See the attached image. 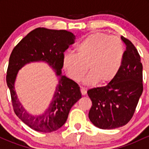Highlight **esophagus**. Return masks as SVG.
Returning a JSON list of instances; mask_svg holds the SVG:
<instances>
[{
    "label": "esophagus",
    "instance_id": "1",
    "mask_svg": "<svg viewBox=\"0 0 149 149\" xmlns=\"http://www.w3.org/2000/svg\"><path fill=\"white\" fill-rule=\"evenodd\" d=\"M80 92H81L82 95H85L87 93V90L86 89L84 88H80Z\"/></svg>",
    "mask_w": 149,
    "mask_h": 149
}]
</instances>
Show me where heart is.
Instances as JSON below:
<instances>
[{"label": "heart", "instance_id": "b5f03b06", "mask_svg": "<svg viewBox=\"0 0 149 149\" xmlns=\"http://www.w3.org/2000/svg\"><path fill=\"white\" fill-rule=\"evenodd\" d=\"M76 49V54H64L63 67L76 82L80 81L89 69L90 73L84 81L88 85L97 81L107 83L113 79L120 68L125 53L124 44L118 37L104 33L88 36Z\"/></svg>", "mask_w": 149, "mask_h": 149}]
</instances>
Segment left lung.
Wrapping results in <instances>:
<instances>
[{
  "instance_id": "8db88e82",
  "label": "left lung",
  "mask_w": 149,
  "mask_h": 149,
  "mask_svg": "<svg viewBox=\"0 0 149 149\" xmlns=\"http://www.w3.org/2000/svg\"><path fill=\"white\" fill-rule=\"evenodd\" d=\"M126 45L123 59L115 78L104 87L89 90L92 106L89 118L96 127L111 130L130 120L143 92V66L137 49L121 36Z\"/></svg>"
}]
</instances>
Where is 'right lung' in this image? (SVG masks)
<instances>
[{
    "label": "right lung",
    "mask_w": 149,
    "mask_h": 149,
    "mask_svg": "<svg viewBox=\"0 0 149 149\" xmlns=\"http://www.w3.org/2000/svg\"><path fill=\"white\" fill-rule=\"evenodd\" d=\"M75 36L66 30L37 28L29 33L13 49L9 59L6 82L10 89L13 109L22 122L37 132H51L66 123L71 107L81 98L80 87L61 74L64 52L74 42ZM45 61L56 71L59 83L53 100L45 113L33 116L18 101L14 83L19 70L33 61Z\"/></svg>",
    "instance_id": "1"
}]
</instances>
